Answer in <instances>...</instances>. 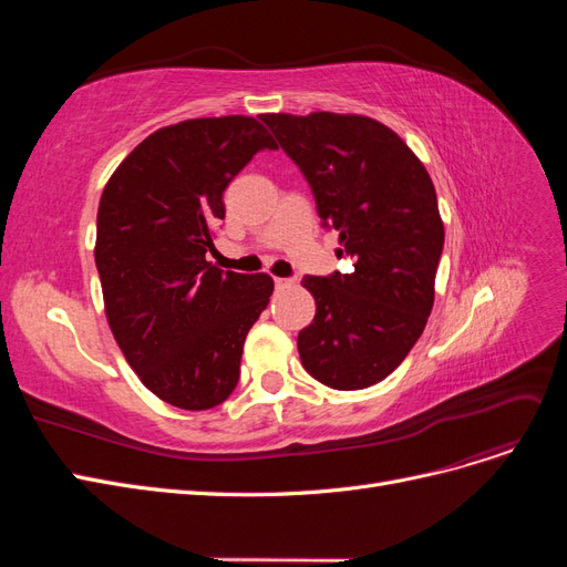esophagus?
Instances as JSON below:
<instances>
[{
  "instance_id": "34e87169",
  "label": "esophagus",
  "mask_w": 567,
  "mask_h": 567,
  "mask_svg": "<svg viewBox=\"0 0 567 567\" xmlns=\"http://www.w3.org/2000/svg\"><path fill=\"white\" fill-rule=\"evenodd\" d=\"M274 284H277V288H288V286H293V279H281V277H277V279H274Z\"/></svg>"
}]
</instances>
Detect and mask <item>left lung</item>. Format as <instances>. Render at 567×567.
I'll return each instance as SVG.
<instances>
[{
  "label": "left lung",
  "instance_id": "8db88e82",
  "mask_svg": "<svg viewBox=\"0 0 567 567\" xmlns=\"http://www.w3.org/2000/svg\"><path fill=\"white\" fill-rule=\"evenodd\" d=\"M262 123L310 184L321 225L340 234V255L352 257L348 274L302 279L317 315L298 333L300 362L329 388H369L404 362L433 310L444 246L433 179L379 120L319 111Z\"/></svg>",
  "mask_w": 567,
  "mask_h": 567
}]
</instances>
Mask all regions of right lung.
Returning a JSON list of instances; mask_svg holds the SVG:
<instances>
[{
  "label": "right lung",
  "instance_id": "1",
  "mask_svg": "<svg viewBox=\"0 0 567 567\" xmlns=\"http://www.w3.org/2000/svg\"><path fill=\"white\" fill-rule=\"evenodd\" d=\"M265 148L277 144L255 117L184 120L146 136L101 194L94 260L109 326L142 383L173 406L229 398L274 290L267 274L205 260L225 188Z\"/></svg>",
  "mask_w": 567,
  "mask_h": 567
}]
</instances>
